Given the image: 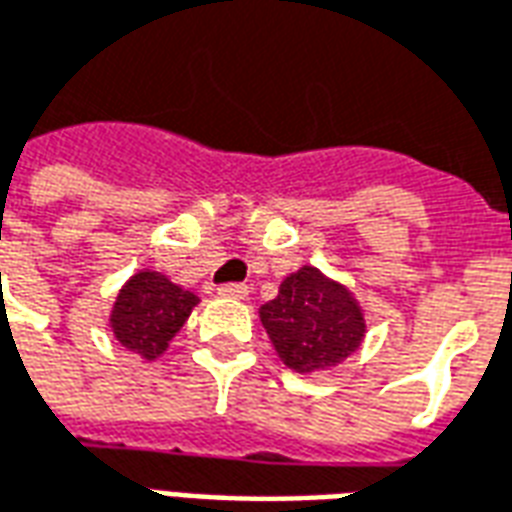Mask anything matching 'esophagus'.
I'll list each match as a JSON object with an SVG mask.
<instances>
[{"mask_svg":"<svg viewBox=\"0 0 512 512\" xmlns=\"http://www.w3.org/2000/svg\"><path fill=\"white\" fill-rule=\"evenodd\" d=\"M219 296H222V299L241 301L249 296V288H246V285H222V288H219Z\"/></svg>","mask_w":512,"mask_h":512,"instance_id":"1","label":"esophagus"}]
</instances>
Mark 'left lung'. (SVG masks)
<instances>
[{"label":"left lung","instance_id":"left-lung-1","mask_svg":"<svg viewBox=\"0 0 512 512\" xmlns=\"http://www.w3.org/2000/svg\"><path fill=\"white\" fill-rule=\"evenodd\" d=\"M260 323L282 365L301 376L343 365L367 334L354 290L315 266L282 279L277 296L260 307Z\"/></svg>","mask_w":512,"mask_h":512}]
</instances>
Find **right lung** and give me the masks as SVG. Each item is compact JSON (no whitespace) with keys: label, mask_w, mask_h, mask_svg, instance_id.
<instances>
[{"label":"right lung","mask_w":512,"mask_h":512,"mask_svg":"<svg viewBox=\"0 0 512 512\" xmlns=\"http://www.w3.org/2000/svg\"><path fill=\"white\" fill-rule=\"evenodd\" d=\"M200 296L180 288L161 271L139 268L117 290L109 310V329L126 351L145 362H156L172 343V337L189 321Z\"/></svg>","instance_id":"right-lung-1"}]
</instances>
